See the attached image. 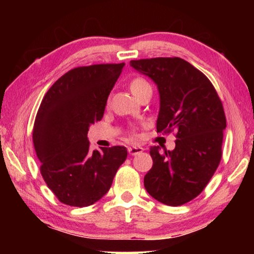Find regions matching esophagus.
I'll list each match as a JSON object with an SVG mask.
<instances>
[{
    "label": "esophagus",
    "mask_w": 254,
    "mask_h": 254,
    "mask_svg": "<svg viewBox=\"0 0 254 254\" xmlns=\"http://www.w3.org/2000/svg\"><path fill=\"white\" fill-rule=\"evenodd\" d=\"M143 150H144V149L142 148V147H140V145H134V147L128 148V152H129V155H131V156L141 154V152L143 151Z\"/></svg>",
    "instance_id": "obj_1"
}]
</instances>
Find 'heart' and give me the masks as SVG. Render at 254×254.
I'll return each mask as SVG.
<instances>
[{"instance_id":"obj_1","label":"heart","mask_w":254,"mask_h":254,"mask_svg":"<svg viewBox=\"0 0 254 254\" xmlns=\"http://www.w3.org/2000/svg\"><path fill=\"white\" fill-rule=\"evenodd\" d=\"M147 86H150V85H149V83L145 81V79L141 78V77H136V78L131 79L129 83V89H130L131 93H133L135 97H136L144 88H147Z\"/></svg>"}]
</instances>
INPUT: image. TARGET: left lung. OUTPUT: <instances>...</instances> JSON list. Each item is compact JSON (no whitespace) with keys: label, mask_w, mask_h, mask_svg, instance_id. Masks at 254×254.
Segmentation results:
<instances>
[{"label":"left lung","mask_w":254,"mask_h":254,"mask_svg":"<svg viewBox=\"0 0 254 254\" xmlns=\"http://www.w3.org/2000/svg\"><path fill=\"white\" fill-rule=\"evenodd\" d=\"M135 70L157 85V131L176 130V148L151 147L152 168L144 176L147 192L168 206H182L204 190L222 157L227 120L209 79L180 58L131 60Z\"/></svg>","instance_id":"1"}]
</instances>
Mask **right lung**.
Segmentation results:
<instances>
[{
  "label": "right lung",
  "instance_id": "1",
  "mask_svg": "<svg viewBox=\"0 0 254 254\" xmlns=\"http://www.w3.org/2000/svg\"><path fill=\"white\" fill-rule=\"evenodd\" d=\"M125 64L74 68L51 86L38 110L33 144L41 176L59 201L86 207L109 192L127 149L89 150L90 125L104 116Z\"/></svg>",
  "mask_w": 254,
  "mask_h": 254
}]
</instances>
